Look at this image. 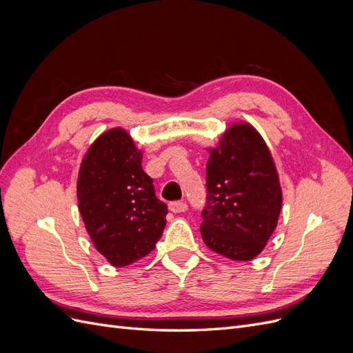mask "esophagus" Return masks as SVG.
<instances>
[{"instance_id": "esophagus-1", "label": "esophagus", "mask_w": 353, "mask_h": 353, "mask_svg": "<svg viewBox=\"0 0 353 353\" xmlns=\"http://www.w3.org/2000/svg\"><path fill=\"white\" fill-rule=\"evenodd\" d=\"M169 209L174 213H183L188 209V206L185 201H172V203H169Z\"/></svg>"}]
</instances>
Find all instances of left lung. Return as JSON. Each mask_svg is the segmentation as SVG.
<instances>
[{
    "label": "left lung",
    "instance_id": "obj_1",
    "mask_svg": "<svg viewBox=\"0 0 353 353\" xmlns=\"http://www.w3.org/2000/svg\"><path fill=\"white\" fill-rule=\"evenodd\" d=\"M208 152L203 241L223 258L250 261L265 249L281 212L283 191L272 154L248 122L232 123Z\"/></svg>",
    "mask_w": 353,
    "mask_h": 353
}]
</instances>
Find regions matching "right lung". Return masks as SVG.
I'll return each instance as SVG.
<instances>
[{
	"mask_svg": "<svg viewBox=\"0 0 353 353\" xmlns=\"http://www.w3.org/2000/svg\"><path fill=\"white\" fill-rule=\"evenodd\" d=\"M141 162L143 152L123 128L103 132L81 162L79 213L95 249L113 266L147 256L166 225L168 208Z\"/></svg>",
	"mask_w": 353,
	"mask_h": 353,
	"instance_id": "obj_1",
	"label": "right lung"
}]
</instances>
